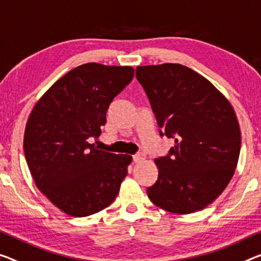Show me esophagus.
Segmentation results:
<instances>
[{"label":"esophagus","instance_id":"1","mask_svg":"<svg viewBox=\"0 0 261 261\" xmlns=\"http://www.w3.org/2000/svg\"><path fill=\"white\" fill-rule=\"evenodd\" d=\"M144 159H146V155H144L143 153L135 154V155L133 156V161H134L135 163H140V162H142V161H144Z\"/></svg>","mask_w":261,"mask_h":261}]
</instances>
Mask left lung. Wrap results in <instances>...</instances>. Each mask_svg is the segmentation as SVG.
I'll list each match as a JSON object with an SVG mask.
<instances>
[{
  "instance_id": "obj_1",
  "label": "left lung",
  "mask_w": 261,
  "mask_h": 261,
  "mask_svg": "<svg viewBox=\"0 0 261 261\" xmlns=\"http://www.w3.org/2000/svg\"><path fill=\"white\" fill-rule=\"evenodd\" d=\"M160 135L175 140L155 159L159 177L147 189L155 205L192 214L218 197L237 167L242 135L228 100L197 72L181 64L136 67Z\"/></svg>"
}]
</instances>
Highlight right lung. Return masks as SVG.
<instances>
[{
	"mask_svg": "<svg viewBox=\"0 0 261 261\" xmlns=\"http://www.w3.org/2000/svg\"><path fill=\"white\" fill-rule=\"evenodd\" d=\"M130 66L83 64L67 72L36 103L24 133V155L34 181L72 217L105 209L117 197L132 156L98 150L113 99L132 82Z\"/></svg>",
	"mask_w": 261,
	"mask_h": 261,
	"instance_id": "add662e5",
	"label": "right lung"
}]
</instances>
